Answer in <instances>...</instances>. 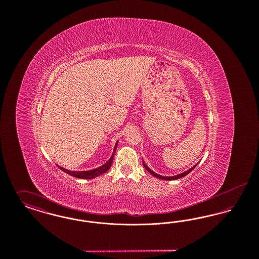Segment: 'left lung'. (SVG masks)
<instances>
[{
	"label": "left lung",
	"mask_w": 259,
	"mask_h": 259,
	"mask_svg": "<svg viewBox=\"0 0 259 259\" xmlns=\"http://www.w3.org/2000/svg\"><path fill=\"white\" fill-rule=\"evenodd\" d=\"M144 164V167L146 168V170L148 171V172H150L152 176H154V177H156V178H158V179H161V180H165V181H172V180H178V179H181V178H184L185 176H186L187 174H189V172H191L197 165H195L194 167H192L190 170H188V171H186V172H183V174H180V175H178V176H175V177H163V176H160V175H157V174H155L154 172H152L149 168H148V166L147 165H145V163H143Z\"/></svg>",
	"instance_id": "1"
}]
</instances>
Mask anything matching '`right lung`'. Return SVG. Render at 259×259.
I'll return each mask as SVG.
<instances>
[{
  "label": "right lung",
  "instance_id": "1",
  "mask_svg": "<svg viewBox=\"0 0 259 259\" xmlns=\"http://www.w3.org/2000/svg\"><path fill=\"white\" fill-rule=\"evenodd\" d=\"M117 143H118V142H116V144H115V148H114L113 153H112V155H111V159L108 161L106 164H104L103 166H101V167L97 168V169L90 170V171H78V172H75V171H69V170H66V169L62 168L60 166H58V167L61 169L63 172H66V174H68V175H70V176H73L74 178H77V179H85V180H90V179L96 178V177H98L100 175H102V174L107 172V171L111 168V163H112V160H113V156H114V153H115V149H116V147H117Z\"/></svg>",
  "mask_w": 259,
  "mask_h": 259
}]
</instances>
